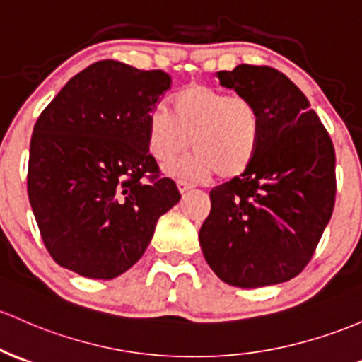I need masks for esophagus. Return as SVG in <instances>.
Segmentation results:
<instances>
[{
    "label": "esophagus",
    "instance_id": "esophagus-1",
    "mask_svg": "<svg viewBox=\"0 0 362 362\" xmlns=\"http://www.w3.org/2000/svg\"><path fill=\"white\" fill-rule=\"evenodd\" d=\"M177 187L180 192H185V190H189L190 187H192V184H189V182H185V180H177Z\"/></svg>",
    "mask_w": 362,
    "mask_h": 362
}]
</instances>
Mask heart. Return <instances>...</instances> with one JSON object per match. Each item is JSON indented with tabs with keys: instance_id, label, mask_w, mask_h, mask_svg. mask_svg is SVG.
<instances>
[{
	"instance_id": "obj_1",
	"label": "heart",
	"mask_w": 362,
	"mask_h": 362,
	"mask_svg": "<svg viewBox=\"0 0 362 362\" xmlns=\"http://www.w3.org/2000/svg\"><path fill=\"white\" fill-rule=\"evenodd\" d=\"M172 113L154 108L146 118L151 156L161 165L190 148L196 153L172 165V172L202 180L214 172L239 177L252 165L261 142V117L247 98L228 96L209 86L190 84L173 94Z\"/></svg>"
}]
</instances>
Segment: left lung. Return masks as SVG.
Returning a JSON list of instances; mask_svg holds the SVG:
<instances>
[{
  "instance_id": "obj_1",
  "label": "left lung",
  "mask_w": 362,
  "mask_h": 362,
  "mask_svg": "<svg viewBox=\"0 0 362 362\" xmlns=\"http://www.w3.org/2000/svg\"><path fill=\"white\" fill-rule=\"evenodd\" d=\"M226 89L261 117L252 165L209 192L199 230L209 268L233 287L256 288L297 276L309 263L335 204V151L308 98L272 66L218 71Z\"/></svg>"
}]
</instances>
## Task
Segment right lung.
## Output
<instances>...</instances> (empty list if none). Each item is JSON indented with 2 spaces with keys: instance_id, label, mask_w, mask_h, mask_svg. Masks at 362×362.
Wrapping results in <instances>:
<instances>
[{
  "instance_id": "1",
  "label": "right lung",
  "mask_w": 362,
  "mask_h": 362,
  "mask_svg": "<svg viewBox=\"0 0 362 362\" xmlns=\"http://www.w3.org/2000/svg\"><path fill=\"white\" fill-rule=\"evenodd\" d=\"M170 84L163 70L103 59L71 77L35 122L27 190L42 242L63 268L98 280L122 275L180 201L146 139L148 113Z\"/></svg>"
}]
</instances>
